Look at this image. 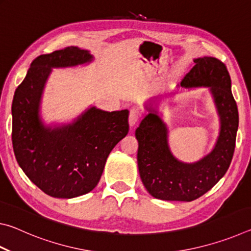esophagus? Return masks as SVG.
<instances>
[{
	"instance_id": "34e87169",
	"label": "esophagus",
	"mask_w": 251,
	"mask_h": 251,
	"mask_svg": "<svg viewBox=\"0 0 251 251\" xmlns=\"http://www.w3.org/2000/svg\"><path fill=\"white\" fill-rule=\"evenodd\" d=\"M139 116H141V113H139L138 109L136 108H131L129 112V126L133 127L135 126L136 123L138 122Z\"/></svg>"
}]
</instances>
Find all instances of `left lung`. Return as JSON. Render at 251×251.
Instances as JSON below:
<instances>
[{
  "mask_svg": "<svg viewBox=\"0 0 251 251\" xmlns=\"http://www.w3.org/2000/svg\"><path fill=\"white\" fill-rule=\"evenodd\" d=\"M194 62L195 66L180 85L210 87L222 122L214 151L195 164L178 161L169 151L166 126L152 109L135 131L143 184L151 196L163 201H192L202 196L226 174L235 151L239 116L227 67L215 57H201Z\"/></svg>",
  "mask_w": 251,
  "mask_h": 251,
  "instance_id": "left-lung-1",
  "label": "left lung"
}]
</instances>
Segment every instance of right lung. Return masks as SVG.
Listing matches in <instances>:
<instances>
[{
	"label": "right lung",
	"instance_id": "obj_1",
	"mask_svg": "<svg viewBox=\"0 0 251 251\" xmlns=\"http://www.w3.org/2000/svg\"><path fill=\"white\" fill-rule=\"evenodd\" d=\"M92 55L65 48L40 55L15 90L12 103V144L15 158L29 180L52 197L73 198L99 184L106 159L129 130L127 109L93 107L74 124L50 129L39 118V103L50 67L90 62Z\"/></svg>",
	"mask_w": 251,
	"mask_h": 251
}]
</instances>
